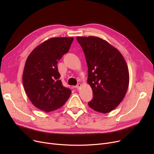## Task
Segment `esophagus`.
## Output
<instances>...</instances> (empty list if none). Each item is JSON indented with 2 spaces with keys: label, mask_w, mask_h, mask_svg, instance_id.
Returning <instances> with one entry per match:
<instances>
[{
  "label": "esophagus",
  "mask_w": 154,
  "mask_h": 154,
  "mask_svg": "<svg viewBox=\"0 0 154 154\" xmlns=\"http://www.w3.org/2000/svg\"><path fill=\"white\" fill-rule=\"evenodd\" d=\"M80 87H81V84H77V85L75 86V88H77V90H79V88H80Z\"/></svg>",
  "instance_id": "esophagus-1"
}]
</instances>
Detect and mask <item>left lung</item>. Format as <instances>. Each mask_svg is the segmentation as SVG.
Instances as JSON below:
<instances>
[{
	"label": "left lung",
	"instance_id": "left-lung-1",
	"mask_svg": "<svg viewBox=\"0 0 154 154\" xmlns=\"http://www.w3.org/2000/svg\"><path fill=\"white\" fill-rule=\"evenodd\" d=\"M88 67L87 82L93 98L88 103L95 111L110 112L122 102L129 84V73L123 55L99 37H77Z\"/></svg>",
	"mask_w": 154,
	"mask_h": 154
}]
</instances>
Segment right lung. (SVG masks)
<instances>
[{
	"instance_id": "obj_1",
	"label": "right lung",
	"mask_w": 154,
	"mask_h": 154,
	"mask_svg": "<svg viewBox=\"0 0 154 154\" xmlns=\"http://www.w3.org/2000/svg\"><path fill=\"white\" fill-rule=\"evenodd\" d=\"M73 37H54L40 44L29 54L24 67L22 82L32 103L49 112L61 107L71 94L63 86L57 64L69 52Z\"/></svg>"
}]
</instances>
